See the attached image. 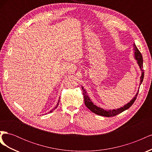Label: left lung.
<instances>
[{
    "instance_id": "obj_1",
    "label": "left lung",
    "mask_w": 152,
    "mask_h": 152,
    "mask_svg": "<svg viewBox=\"0 0 152 152\" xmlns=\"http://www.w3.org/2000/svg\"><path fill=\"white\" fill-rule=\"evenodd\" d=\"M134 58L137 60V63L138 64L140 70H141V76L140 77V86L142 83V80H143V78H144V70L142 69L143 68V65H142V61L143 60H142V54L138 50V49H137V47L136 46L135 44H134ZM82 91H83L84 103L86 107L88 108L92 112L94 113L95 114H97L98 115L107 117L115 116L117 115L122 113L124 111H125V110H127L128 108H129L132 106V104L135 102V100L137 98V94H138V92H139V90L137 91V93L134 96V97L132 98V100L130 101V102H129L128 103L124 105L123 107L117 108V109L105 110L103 108L98 107L96 105L94 104V103L91 102V100L90 99L88 95H87V92L86 91V90L84 89V87L82 86Z\"/></svg>"
}]
</instances>
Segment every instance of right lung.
Returning <instances> with one entry per match:
<instances>
[{
	"label": "right lung",
	"mask_w": 152,
	"mask_h": 152,
	"mask_svg": "<svg viewBox=\"0 0 152 152\" xmlns=\"http://www.w3.org/2000/svg\"><path fill=\"white\" fill-rule=\"evenodd\" d=\"M59 101H58V103H57V104H56V107H55V108H54L52 110H50V111L49 112V113H51L52 112H53V110H54L55 109H56L57 107H58V104H59Z\"/></svg>",
	"instance_id": "add662e5"
}]
</instances>
